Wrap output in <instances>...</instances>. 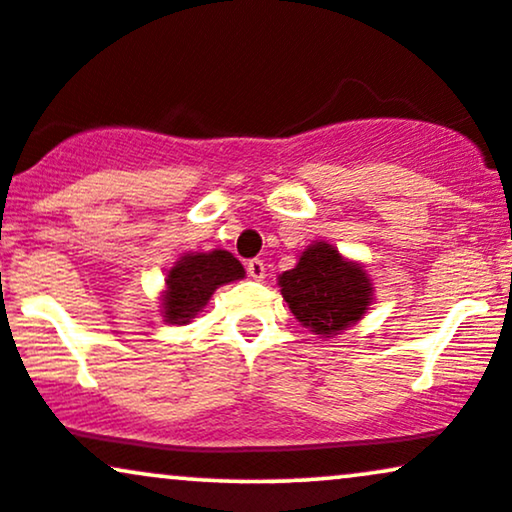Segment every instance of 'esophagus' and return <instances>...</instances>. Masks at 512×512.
Masks as SVG:
<instances>
[{"instance_id": "obj_1", "label": "esophagus", "mask_w": 512, "mask_h": 512, "mask_svg": "<svg viewBox=\"0 0 512 512\" xmlns=\"http://www.w3.org/2000/svg\"><path fill=\"white\" fill-rule=\"evenodd\" d=\"M246 273H249V278L263 280L266 278V263L258 261V258H251V261L246 263Z\"/></svg>"}]
</instances>
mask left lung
<instances>
[{
	"label": "left lung",
	"mask_w": 512,
	"mask_h": 512,
	"mask_svg": "<svg viewBox=\"0 0 512 512\" xmlns=\"http://www.w3.org/2000/svg\"><path fill=\"white\" fill-rule=\"evenodd\" d=\"M278 285L294 318L321 338H333L357 323L374 299L366 270L326 242L306 246Z\"/></svg>",
	"instance_id": "8db88e82"
}]
</instances>
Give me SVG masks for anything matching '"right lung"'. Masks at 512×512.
<instances>
[{
	"instance_id": "add662e5",
	"label": "right lung",
	"mask_w": 512,
	"mask_h": 512,
	"mask_svg": "<svg viewBox=\"0 0 512 512\" xmlns=\"http://www.w3.org/2000/svg\"><path fill=\"white\" fill-rule=\"evenodd\" d=\"M244 278V266L230 251H208V254H186L167 270L165 292H162V318L165 323L184 326L208 304L220 285Z\"/></svg>"
}]
</instances>
